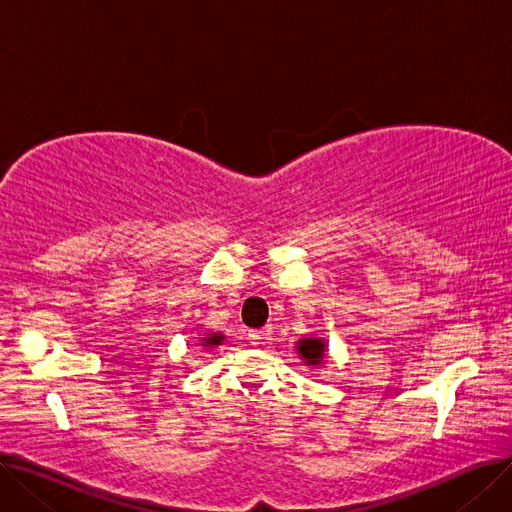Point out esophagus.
<instances>
[{
	"instance_id": "esophagus-1",
	"label": "esophagus",
	"mask_w": 512,
	"mask_h": 512,
	"mask_svg": "<svg viewBox=\"0 0 512 512\" xmlns=\"http://www.w3.org/2000/svg\"><path fill=\"white\" fill-rule=\"evenodd\" d=\"M249 340H251V344H259L261 332L259 330H249Z\"/></svg>"
}]
</instances>
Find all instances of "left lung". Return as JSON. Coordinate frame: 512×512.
Listing matches in <instances>:
<instances>
[{
	"label": "left lung",
	"instance_id": "8db88e82",
	"mask_svg": "<svg viewBox=\"0 0 512 512\" xmlns=\"http://www.w3.org/2000/svg\"><path fill=\"white\" fill-rule=\"evenodd\" d=\"M297 353L299 359L307 367H324L326 365V355H328V344L324 338L319 336H303L297 342Z\"/></svg>",
	"mask_w": 512,
	"mask_h": 512
}]
</instances>
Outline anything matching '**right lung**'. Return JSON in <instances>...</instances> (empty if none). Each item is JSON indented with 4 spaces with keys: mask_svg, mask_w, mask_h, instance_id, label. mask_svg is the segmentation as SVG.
Segmentation results:
<instances>
[{
    "mask_svg": "<svg viewBox=\"0 0 512 512\" xmlns=\"http://www.w3.org/2000/svg\"><path fill=\"white\" fill-rule=\"evenodd\" d=\"M224 340H226V336L222 332H209L197 340V346L205 348V351H211V348L224 344Z\"/></svg>",
    "mask_w": 512,
    "mask_h": 512,
    "instance_id": "obj_1",
    "label": "right lung"
}]
</instances>
